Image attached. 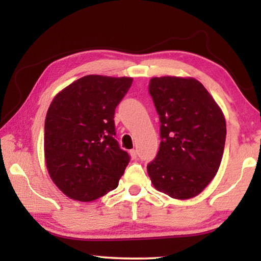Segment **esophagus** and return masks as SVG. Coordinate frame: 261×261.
<instances>
[{"instance_id":"esophagus-1","label":"esophagus","mask_w":261,"mask_h":261,"mask_svg":"<svg viewBox=\"0 0 261 261\" xmlns=\"http://www.w3.org/2000/svg\"><path fill=\"white\" fill-rule=\"evenodd\" d=\"M137 154H138V152H137V149H131L130 151V155L132 159H136L137 158Z\"/></svg>"}]
</instances>
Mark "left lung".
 <instances>
[{
  "instance_id": "obj_1",
  "label": "left lung",
  "mask_w": 261,
  "mask_h": 261,
  "mask_svg": "<svg viewBox=\"0 0 261 261\" xmlns=\"http://www.w3.org/2000/svg\"><path fill=\"white\" fill-rule=\"evenodd\" d=\"M160 118V148L147 165L158 191L175 199L196 197L218 173L226 143V120L194 78L155 77L148 84Z\"/></svg>"
}]
</instances>
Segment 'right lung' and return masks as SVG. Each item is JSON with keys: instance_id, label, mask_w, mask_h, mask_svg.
<instances>
[{"instance_id": "obj_1", "label": "right lung", "mask_w": 261, "mask_h": 261, "mask_svg": "<svg viewBox=\"0 0 261 261\" xmlns=\"http://www.w3.org/2000/svg\"><path fill=\"white\" fill-rule=\"evenodd\" d=\"M132 78L90 74L57 94L45 121V158L69 198L92 201L116 189L130 155L115 139V109Z\"/></svg>"}]
</instances>
